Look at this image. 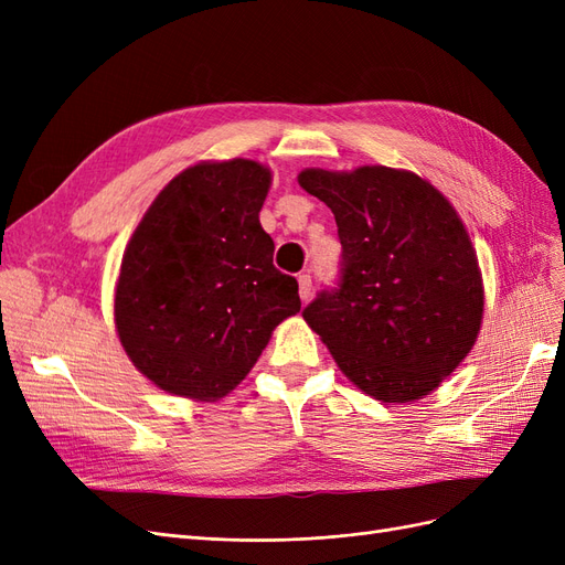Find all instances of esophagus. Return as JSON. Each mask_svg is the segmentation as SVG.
<instances>
[{
  "label": "esophagus",
  "instance_id": "esophagus-1",
  "mask_svg": "<svg viewBox=\"0 0 565 565\" xmlns=\"http://www.w3.org/2000/svg\"><path fill=\"white\" fill-rule=\"evenodd\" d=\"M311 292H313L311 276H309V273H301V276H299V297H301V301H309Z\"/></svg>",
  "mask_w": 565,
  "mask_h": 565
}]
</instances>
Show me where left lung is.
Segmentation results:
<instances>
[{
    "label": "left lung",
    "instance_id": "obj_1",
    "mask_svg": "<svg viewBox=\"0 0 565 565\" xmlns=\"http://www.w3.org/2000/svg\"><path fill=\"white\" fill-rule=\"evenodd\" d=\"M334 214L341 278L301 311L347 377L382 403H413L465 361L483 320L476 249L448 198L382 164L303 169Z\"/></svg>",
    "mask_w": 565,
    "mask_h": 565
}]
</instances>
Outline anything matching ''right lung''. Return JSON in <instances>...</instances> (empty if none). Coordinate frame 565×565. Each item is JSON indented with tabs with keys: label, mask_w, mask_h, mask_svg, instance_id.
<instances>
[{
	"label": "right lung",
	"mask_w": 565,
	"mask_h": 565,
	"mask_svg": "<svg viewBox=\"0 0 565 565\" xmlns=\"http://www.w3.org/2000/svg\"><path fill=\"white\" fill-rule=\"evenodd\" d=\"M270 169L245 158L183 169L125 249L115 328L141 374L174 396L218 401L270 332L301 311L299 282L273 266L259 212Z\"/></svg>",
	"instance_id": "add662e5"
}]
</instances>
